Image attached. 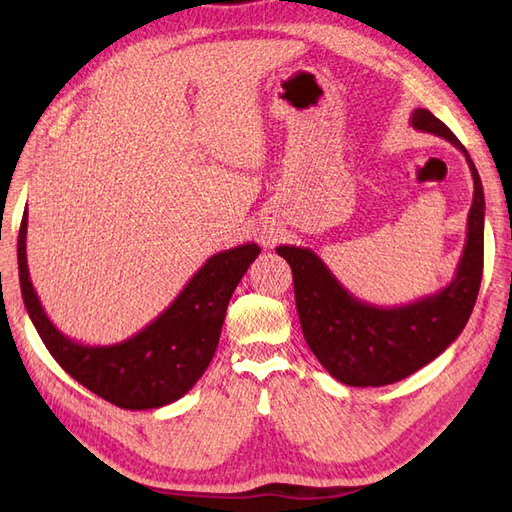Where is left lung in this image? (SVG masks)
Masks as SVG:
<instances>
[{
    "mask_svg": "<svg viewBox=\"0 0 512 512\" xmlns=\"http://www.w3.org/2000/svg\"><path fill=\"white\" fill-rule=\"evenodd\" d=\"M410 123L414 130L453 143L472 170L468 237L451 284L408 305L376 307L350 294L309 247H277L292 269L294 301L309 350L348 386L393 384L440 356L466 327L483 280L485 194L478 170L459 138L427 108H416Z\"/></svg>",
    "mask_w": 512,
    "mask_h": 512,
    "instance_id": "8db88e82",
    "label": "left lung"
}]
</instances>
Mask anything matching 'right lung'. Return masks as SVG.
Here are the masks:
<instances>
[{"label":"right lung","instance_id":"obj_1","mask_svg":"<svg viewBox=\"0 0 512 512\" xmlns=\"http://www.w3.org/2000/svg\"><path fill=\"white\" fill-rule=\"evenodd\" d=\"M25 237L27 209L17 243L19 280L25 309L46 350L76 382L123 410L162 408L192 389L218 348L232 292L260 254L256 243L213 254L143 331L119 344L85 346L44 314L29 280Z\"/></svg>","mask_w":512,"mask_h":512}]
</instances>
